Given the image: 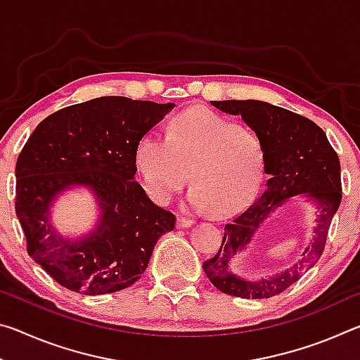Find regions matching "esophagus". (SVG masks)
Returning <instances> with one entry per match:
<instances>
[{
	"mask_svg": "<svg viewBox=\"0 0 360 360\" xmlns=\"http://www.w3.org/2000/svg\"><path fill=\"white\" fill-rule=\"evenodd\" d=\"M193 222L191 221V219H187V217H178V221H176V227L178 229H187V227H191Z\"/></svg>",
	"mask_w": 360,
	"mask_h": 360,
	"instance_id": "obj_1",
	"label": "esophagus"
}]
</instances>
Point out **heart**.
I'll list each match as a JSON object with an SVG mask.
<instances>
[{
  "mask_svg": "<svg viewBox=\"0 0 360 360\" xmlns=\"http://www.w3.org/2000/svg\"><path fill=\"white\" fill-rule=\"evenodd\" d=\"M146 191L165 205L192 181L188 203L225 217L252 202L265 174V148L255 133L238 129L211 109L192 108L176 115L168 136L148 131L135 150Z\"/></svg>",
  "mask_w": 360,
  "mask_h": 360,
  "instance_id": "b5f03b06",
  "label": "heart"
}]
</instances>
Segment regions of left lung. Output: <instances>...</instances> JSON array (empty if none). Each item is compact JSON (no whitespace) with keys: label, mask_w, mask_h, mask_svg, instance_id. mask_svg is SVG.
I'll use <instances>...</instances> for the list:
<instances>
[{"label":"left lung","mask_w":360,"mask_h":360,"mask_svg":"<svg viewBox=\"0 0 360 360\" xmlns=\"http://www.w3.org/2000/svg\"><path fill=\"white\" fill-rule=\"evenodd\" d=\"M221 111L241 115L265 148V173L270 176L260 197L224 227V238L214 257L203 270L224 294L241 298H270L297 283L324 252L328 227L341 203L340 160L324 130L313 120L259 100L211 101ZM307 194L319 206L314 240L302 259L288 271L271 277L246 280L229 268L233 257L244 250L259 224L285 199Z\"/></svg>","instance_id":"obj_1"}]
</instances>
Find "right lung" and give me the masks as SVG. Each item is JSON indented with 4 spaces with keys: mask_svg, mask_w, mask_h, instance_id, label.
<instances>
[{
    "mask_svg": "<svg viewBox=\"0 0 360 360\" xmlns=\"http://www.w3.org/2000/svg\"><path fill=\"white\" fill-rule=\"evenodd\" d=\"M173 103L101 96L60 109L36 127L15 165V212L27 251L56 281L84 295L130 288L148 266L155 243L174 229L135 179L136 144ZM87 186L97 200V227L82 239L53 229L58 195Z\"/></svg>",
    "mask_w": 360,
    "mask_h": 360,
    "instance_id": "obj_1",
    "label": "right lung"
}]
</instances>
